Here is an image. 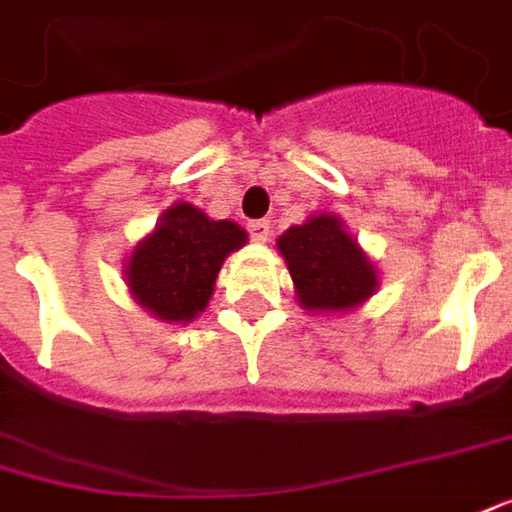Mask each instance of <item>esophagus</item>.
Returning <instances> with one entry per match:
<instances>
[{"label":"esophagus","instance_id":"1","mask_svg":"<svg viewBox=\"0 0 512 512\" xmlns=\"http://www.w3.org/2000/svg\"><path fill=\"white\" fill-rule=\"evenodd\" d=\"M249 235H252V241L266 243L271 235V224L269 221H252V224H249Z\"/></svg>","mask_w":512,"mask_h":512}]
</instances>
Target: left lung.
<instances>
[{
  "mask_svg": "<svg viewBox=\"0 0 512 512\" xmlns=\"http://www.w3.org/2000/svg\"><path fill=\"white\" fill-rule=\"evenodd\" d=\"M277 249L291 271L297 300L311 314L353 311L378 288V271L336 215H314L285 229Z\"/></svg>",
  "mask_w": 512,
  "mask_h": 512,
  "instance_id": "8db88e82",
  "label": "left lung"
}]
</instances>
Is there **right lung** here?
Instances as JSON below:
<instances>
[{"label": "right lung", "mask_w": 512, "mask_h": 512, "mask_svg": "<svg viewBox=\"0 0 512 512\" xmlns=\"http://www.w3.org/2000/svg\"><path fill=\"white\" fill-rule=\"evenodd\" d=\"M246 238V229L235 221H212L193 204L179 201L134 246L125 263L128 291L156 319L190 322L207 308L224 260Z\"/></svg>", "instance_id": "1"}]
</instances>
